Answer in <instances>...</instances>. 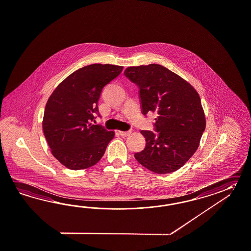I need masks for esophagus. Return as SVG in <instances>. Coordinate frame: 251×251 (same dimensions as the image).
<instances>
[{
    "instance_id": "1",
    "label": "esophagus",
    "mask_w": 251,
    "mask_h": 251,
    "mask_svg": "<svg viewBox=\"0 0 251 251\" xmlns=\"http://www.w3.org/2000/svg\"><path fill=\"white\" fill-rule=\"evenodd\" d=\"M118 133H119V135H121V136H125V137H126V136L130 135V134H131V131H119Z\"/></svg>"
}]
</instances>
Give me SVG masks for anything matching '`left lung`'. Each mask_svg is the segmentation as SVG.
<instances>
[{"label": "left lung", "mask_w": 251, "mask_h": 251, "mask_svg": "<svg viewBox=\"0 0 251 251\" xmlns=\"http://www.w3.org/2000/svg\"><path fill=\"white\" fill-rule=\"evenodd\" d=\"M125 75L139 87L143 114L156 113L155 130L141 131L146 148L138 163L157 174L172 173L195 154L206 128L200 95L176 74L156 64L130 66Z\"/></svg>", "instance_id": "left-lung-1"}]
</instances>
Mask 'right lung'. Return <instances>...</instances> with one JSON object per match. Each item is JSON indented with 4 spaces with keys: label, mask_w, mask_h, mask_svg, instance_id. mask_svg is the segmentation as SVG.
<instances>
[{
    "label": "right lung",
    "mask_w": 251,
    "mask_h": 251,
    "mask_svg": "<svg viewBox=\"0 0 251 251\" xmlns=\"http://www.w3.org/2000/svg\"><path fill=\"white\" fill-rule=\"evenodd\" d=\"M123 66L94 64L74 72L51 93L45 105L43 130L52 155L62 165L80 170L102 158L115 136L93 125L104 85L117 77Z\"/></svg>",
    "instance_id": "1"
}]
</instances>
